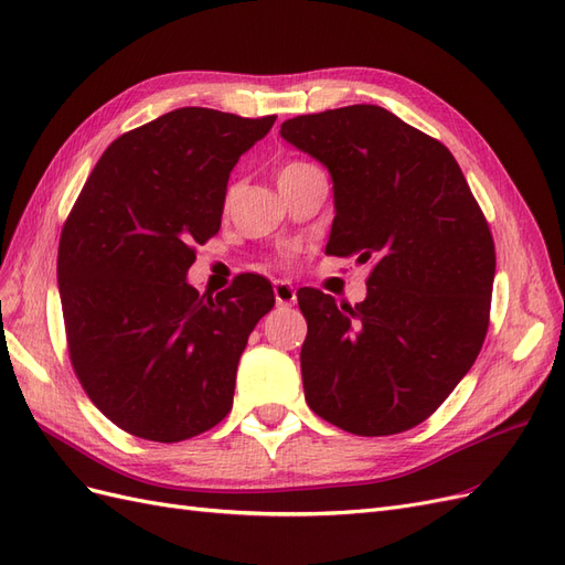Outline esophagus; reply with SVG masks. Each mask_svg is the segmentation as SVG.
Masks as SVG:
<instances>
[{
  "mask_svg": "<svg viewBox=\"0 0 565 565\" xmlns=\"http://www.w3.org/2000/svg\"><path fill=\"white\" fill-rule=\"evenodd\" d=\"M273 295H276V301L280 306H292L297 301V289L292 282H287V280H278L276 285H273Z\"/></svg>",
  "mask_w": 565,
  "mask_h": 565,
  "instance_id": "1",
  "label": "esophagus"
}]
</instances>
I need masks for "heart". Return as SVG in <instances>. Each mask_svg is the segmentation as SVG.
I'll return each instance as SVG.
<instances>
[{
  "label": "heart",
  "mask_w": 565,
  "mask_h": 565,
  "mask_svg": "<svg viewBox=\"0 0 565 565\" xmlns=\"http://www.w3.org/2000/svg\"><path fill=\"white\" fill-rule=\"evenodd\" d=\"M289 167H301V162H292V164H287L285 169H289Z\"/></svg>",
  "instance_id": "heart-1"
}]
</instances>
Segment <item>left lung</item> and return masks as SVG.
Listing matches in <instances>:
<instances>
[{
  "instance_id": "left-lung-1",
  "label": "left lung",
  "mask_w": 565,
  "mask_h": 565,
  "mask_svg": "<svg viewBox=\"0 0 565 565\" xmlns=\"http://www.w3.org/2000/svg\"><path fill=\"white\" fill-rule=\"evenodd\" d=\"M280 136L330 172L324 252L372 262L365 301L297 292L306 403L355 436L413 429L483 347L494 245L452 152L380 106L287 119Z\"/></svg>"
}]
</instances>
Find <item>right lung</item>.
Here are the masks:
<instances>
[{"mask_svg": "<svg viewBox=\"0 0 565 565\" xmlns=\"http://www.w3.org/2000/svg\"><path fill=\"white\" fill-rule=\"evenodd\" d=\"M276 115L179 108L127 131L96 162L58 245L67 347L94 405L119 429L177 443L231 413L249 332L276 303L243 273L218 295L185 280L221 228L233 167Z\"/></svg>", "mask_w": 565, "mask_h": 565, "instance_id": "add662e5", "label": "right lung"}]
</instances>
